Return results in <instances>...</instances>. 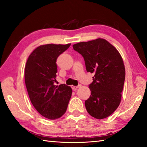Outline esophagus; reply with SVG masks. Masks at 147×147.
<instances>
[{
    "label": "esophagus",
    "instance_id": "34e87169",
    "mask_svg": "<svg viewBox=\"0 0 147 147\" xmlns=\"http://www.w3.org/2000/svg\"><path fill=\"white\" fill-rule=\"evenodd\" d=\"M80 87V85L79 86H72V89H73V90H74V91H76L77 90V89H78V88Z\"/></svg>",
    "mask_w": 147,
    "mask_h": 147
}]
</instances>
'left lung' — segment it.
Listing matches in <instances>:
<instances>
[{
    "label": "left lung",
    "instance_id": "obj_1",
    "mask_svg": "<svg viewBox=\"0 0 147 147\" xmlns=\"http://www.w3.org/2000/svg\"><path fill=\"white\" fill-rule=\"evenodd\" d=\"M73 49L83 56L86 71L94 73L91 91L85 101L87 111L97 119L111 115L121 100L125 68L117 50L106 39L98 38L73 45Z\"/></svg>",
    "mask_w": 147,
    "mask_h": 147
}]
</instances>
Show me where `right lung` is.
I'll return each instance as SVG.
<instances>
[{
	"label": "right lung",
	"instance_id": "1",
	"mask_svg": "<svg viewBox=\"0 0 147 147\" xmlns=\"http://www.w3.org/2000/svg\"><path fill=\"white\" fill-rule=\"evenodd\" d=\"M71 44H47L34 50L27 59L24 80L28 96L37 111L51 120L65 113L72 89L65 84L54 85L56 81V60Z\"/></svg>",
	"mask_w": 147,
	"mask_h": 147
}]
</instances>
